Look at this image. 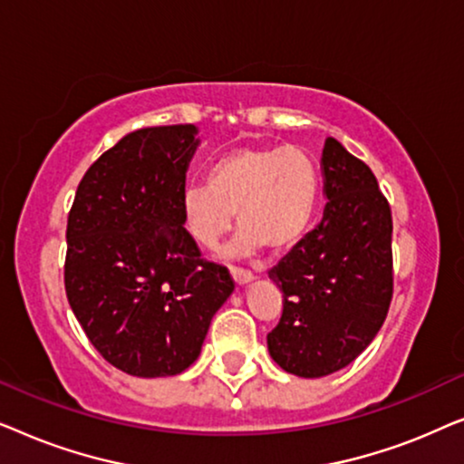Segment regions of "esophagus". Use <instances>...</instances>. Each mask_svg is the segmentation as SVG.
I'll return each mask as SVG.
<instances>
[{
	"label": "esophagus",
	"instance_id": "esophagus-1",
	"mask_svg": "<svg viewBox=\"0 0 464 464\" xmlns=\"http://www.w3.org/2000/svg\"><path fill=\"white\" fill-rule=\"evenodd\" d=\"M230 272H232L234 281H237V285H246L249 281H253V272H251V270L237 268V266H232Z\"/></svg>",
	"mask_w": 464,
	"mask_h": 464
}]
</instances>
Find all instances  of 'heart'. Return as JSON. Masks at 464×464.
<instances>
[{
	"label": "heart",
	"instance_id": "obj_1",
	"mask_svg": "<svg viewBox=\"0 0 464 464\" xmlns=\"http://www.w3.org/2000/svg\"><path fill=\"white\" fill-rule=\"evenodd\" d=\"M321 179L313 158L300 148H245L219 158L207 183L183 192V218L196 243L213 249L237 221V256H251L262 245L287 249L313 224Z\"/></svg>",
	"mask_w": 464,
	"mask_h": 464
}]
</instances>
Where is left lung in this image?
Instances as JSON below:
<instances>
[{"instance_id": "left-lung-1", "label": "left lung", "mask_w": 464, "mask_h": 464, "mask_svg": "<svg viewBox=\"0 0 464 464\" xmlns=\"http://www.w3.org/2000/svg\"><path fill=\"white\" fill-rule=\"evenodd\" d=\"M323 175L321 224L268 272L283 291L268 351L302 378L353 363L376 338L392 300V215L372 169L327 137Z\"/></svg>"}]
</instances>
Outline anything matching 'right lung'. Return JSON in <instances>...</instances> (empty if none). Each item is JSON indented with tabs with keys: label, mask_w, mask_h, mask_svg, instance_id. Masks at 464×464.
I'll list each match as a JSON object with an SVG mask.
<instances>
[{
	"label": "right lung",
	"mask_w": 464,
	"mask_h": 464,
	"mask_svg": "<svg viewBox=\"0 0 464 464\" xmlns=\"http://www.w3.org/2000/svg\"><path fill=\"white\" fill-rule=\"evenodd\" d=\"M194 135L192 124L129 132L91 164L67 218L69 306L101 357L130 376L188 370L234 289L183 226Z\"/></svg>",
	"instance_id": "add662e5"
}]
</instances>
